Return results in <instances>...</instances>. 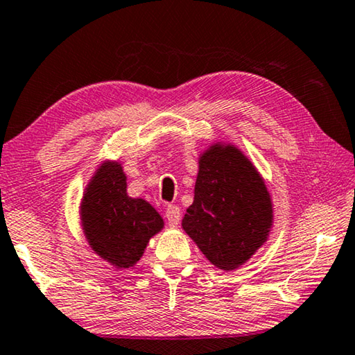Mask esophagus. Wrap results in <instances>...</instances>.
Returning a JSON list of instances; mask_svg holds the SVG:
<instances>
[{"instance_id":"esophagus-1","label":"esophagus","mask_w":355,"mask_h":355,"mask_svg":"<svg viewBox=\"0 0 355 355\" xmlns=\"http://www.w3.org/2000/svg\"><path fill=\"white\" fill-rule=\"evenodd\" d=\"M166 218L171 226H177L180 219H182V211H180V208L177 205H168L166 208Z\"/></svg>"}]
</instances>
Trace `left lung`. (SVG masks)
Returning <instances> with one entry per match:
<instances>
[{
  "label": "left lung",
  "instance_id": "obj_1",
  "mask_svg": "<svg viewBox=\"0 0 355 355\" xmlns=\"http://www.w3.org/2000/svg\"><path fill=\"white\" fill-rule=\"evenodd\" d=\"M272 224V198L257 168L235 145L213 144L199 157L184 232L213 266L235 270L266 243Z\"/></svg>",
  "mask_w": 355,
  "mask_h": 355
}]
</instances>
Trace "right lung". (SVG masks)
<instances>
[{"label": "right lung", "mask_w": 355, "mask_h": 355, "mask_svg": "<svg viewBox=\"0 0 355 355\" xmlns=\"http://www.w3.org/2000/svg\"><path fill=\"white\" fill-rule=\"evenodd\" d=\"M80 219L89 248L115 268L137 263L150 239L164 227L161 215L147 200L129 198L118 161H104L89 180Z\"/></svg>", "instance_id": "obj_1"}]
</instances>
